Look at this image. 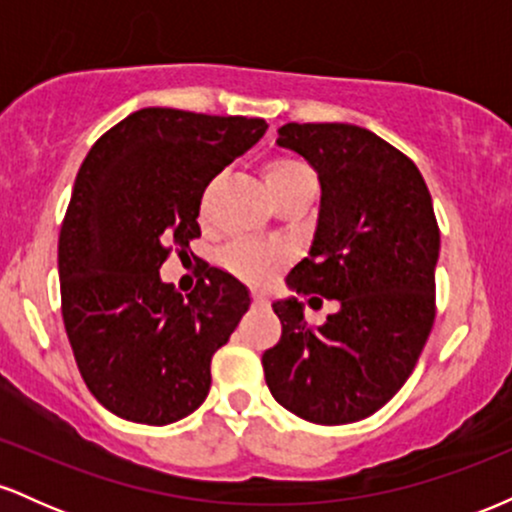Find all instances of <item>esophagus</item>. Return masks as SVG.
Instances as JSON below:
<instances>
[{
    "label": "esophagus",
    "instance_id": "34e87169",
    "mask_svg": "<svg viewBox=\"0 0 512 512\" xmlns=\"http://www.w3.org/2000/svg\"><path fill=\"white\" fill-rule=\"evenodd\" d=\"M252 303H255V305H267L269 298L264 296L262 291H252Z\"/></svg>",
    "mask_w": 512,
    "mask_h": 512
}]
</instances>
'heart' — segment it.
<instances>
[{"label":"heart","mask_w":512,"mask_h":512,"mask_svg":"<svg viewBox=\"0 0 512 512\" xmlns=\"http://www.w3.org/2000/svg\"><path fill=\"white\" fill-rule=\"evenodd\" d=\"M262 175L272 199L298 190H317L313 168L296 156L269 158L264 163ZM279 260V250L264 248V245L250 243V240H238L226 250V264L245 279H262Z\"/></svg>","instance_id":"1"}]
</instances>
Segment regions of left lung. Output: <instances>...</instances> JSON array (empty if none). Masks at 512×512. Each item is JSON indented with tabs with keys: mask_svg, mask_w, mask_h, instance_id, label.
I'll list each match as a JSON object with an SVG mask.
<instances>
[{
	"mask_svg": "<svg viewBox=\"0 0 512 512\" xmlns=\"http://www.w3.org/2000/svg\"><path fill=\"white\" fill-rule=\"evenodd\" d=\"M276 144L320 180L313 243L286 286L337 310L310 327L296 296L274 301L281 339L262 354L264 380L291 414L351 424L397 395L431 334L440 252L431 192L402 151L363 127L289 122Z\"/></svg>",
	"mask_w": 512,
	"mask_h": 512,
	"instance_id": "left-lung-1",
	"label": "left lung"
}]
</instances>
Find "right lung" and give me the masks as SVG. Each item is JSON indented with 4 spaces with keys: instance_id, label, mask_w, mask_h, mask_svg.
Segmentation results:
<instances>
[{
    "instance_id": "1",
    "label": "right lung",
    "mask_w": 512,
    "mask_h": 512,
    "mask_svg": "<svg viewBox=\"0 0 512 512\" xmlns=\"http://www.w3.org/2000/svg\"><path fill=\"white\" fill-rule=\"evenodd\" d=\"M264 132L260 117L144 108L81 163L57 248L62 317L86 387L120 419L166 426L207 399L250 291L204 267L182 296L158 269L199 236L204 187Z\"/></svg>"
}]
</instances>
